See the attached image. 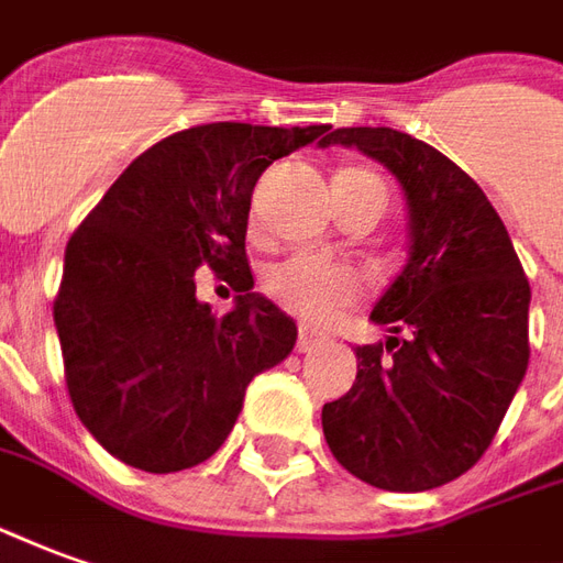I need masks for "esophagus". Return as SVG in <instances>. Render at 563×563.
Wrapping results in <instances>:
<instances>
[{
	"label": "esophagus",
	"instance_id": "1",
	"mask_svg": "<svg viewBox=\"0 0 563 563\" xmlns=\"http://www.w3.org/2000/svg\"><path fill=\"white\" fill-rule=\"evenodd\" d=\"M322 341H325V338L317 335V332H310V329H298V344H295V347H298V353H310L313 347H320Z\"/></svg>",
	"mask_w": 563,
	"mask_h": 563
}]
</instances>
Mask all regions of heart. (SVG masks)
<instances>
[{
	"label": "heart",
	"mask_w": 563,
	"mask_h": 563,
	"mask_svg": "<svg viewBox=\"0 0 563 563\" xmlns=\"http://www.w3.org/2000/svg\"><path fill=\"white\" fill-rule=\"evenodd\" d=\"M265 289L277 305H283L295 317L308 322H322L356 298L360 277L344 262L325 258V255L298 253L283 258L280 265L268 271Z\"/></svg>",
	"instance_id": "heart-1"
}]
</instances>
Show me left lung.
I'll return each instance as SVG.
<instances>
[{
  "label": "left lung",
  "instance_id": "obj_1",
  "mask_svg": "<svg viewBox=\"0 0 563 563\" xmlns=\"http://www.w3.org/2000/svg\"><path fill=\"white\" fill-rule=\"evenodd\" d=\"M396 176L408 258L372 308L384 344H363L356 380L322 405L335 460L384 490H430L478 463L528 372L530 286L485 191L423 140L338 128Z\"/></svg>",
  "mask_w": 563,
  "mask_h": 563
}]
</instances>
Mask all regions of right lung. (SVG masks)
Returning a JSON list of instances; mask_svg holds the SVG:
<instances>
[{"mask_svg": "<svg viewBox=\"0 0 563 563\" xmlns=\"http://www.w3.org/2000/svg\"><path fill=\"white\" fill-rule=\"evenodd\" d=\"M329 131L216 121L173 133L118 176L66 243L54 301L66 387L112 457L143 473L210 460L250 380L292 353L298 325L253 292L250 200L274 161ZM203 264L242 292L225 318L194 295Z\"/></svg>", "mask_w": 563, "mask_h": 563, "instance_id": "1", "label": "right lung"}]
</instances>
